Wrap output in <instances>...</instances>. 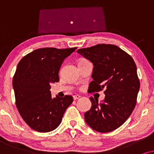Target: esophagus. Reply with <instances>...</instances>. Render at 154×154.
Here are the masks:
<instances>
[{
    "label": "esophagus",
    "instance_id": "obj_1",
    "mask_svg": "<svg viewBox=\"0 0 154 154\" xmlns=\"http://www.w3.org/2000/svg\"><path fill=\"white\" fill-rule=\"evenodd\" d=\"M80 98V96H79V95H75V96H73V99L74 100H77L78 99V98Z\"/></svg>",
    "mask_w": 154,
    "mask_h": 154
}]
</instances>
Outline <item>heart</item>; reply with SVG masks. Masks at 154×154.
Listing matches in <instances>:
<instances>
[{
	"instance_id": "obj_1",
	"label": "heart",
	"mask_w": 154,
	"mask_h": 154,
	"mask_svg": "<svg viewBox=\"0 0 154 154\" xmlns=\"http://www.w3.org/2000/svg\"><path fill=\"white\" fill-rule=\"evenodd\" d=\"M85 61H88L87 60H85V59H82V60H80L79 61V63H82V62H85Z\"/></svg>"
}]
</instances>
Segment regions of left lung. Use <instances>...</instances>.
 <instances>
[{
    "label": "left lung",
    "mask_w": 154,
    "mask_h": 154,
    "mask_svg": "<svg viewBox=\"0 0 154 154\" xmlns=\"http://www.w3.org/2000/svg\"><path fill=\"white\" fill-rule=\"evenodd\" d=\"M77 53L93 63L89 93L105 89V98L98 103L90 98L91 108L85 113L88 125L99 132L120 127L136 106L140 83L137 66L128 53L112 44H97Z\"/></svg>",
    "instance_id": "8db88e82"
}]
</instances>
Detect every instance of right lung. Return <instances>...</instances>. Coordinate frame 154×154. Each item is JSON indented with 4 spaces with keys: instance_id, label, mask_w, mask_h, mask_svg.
<instances>
[{
    "instance_id": "1",
    "label": "right lung",
    "mask_w": 154,
    "mask_h": 154,
    "mask_svg": "<svg viewBox=\"0 0 154 154\" xmlns=\"http://www.w3.org/2000/svg\"><path fill=\"white\" fill-rule=\"evenodd\" d=\"M77 48H43L28 53L18 63L13 77L15 103L24 122L34 130L51 132L58 128L72 96L52 98L51 83L59 81L62 63Z\"/></svg>"
}]
</instances>
